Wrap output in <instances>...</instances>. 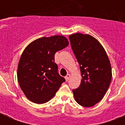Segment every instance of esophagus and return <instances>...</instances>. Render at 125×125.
<instances>
[{"label":"esophagus","mask_w":125,"mask_h":125,"mask_svg":"<svg viewBox=\"0 0 125 125\" xmlns=\"http://www.w3.org/2000/svg\"><path fill=\"white\" fill-rule=\"evenodd\" d=\"M70 77H71L70 74H67V76H65V80H66V81H68L69 79L70 78Z\"/></svg>","instance_id":"esophagus-1"}]
</instances>
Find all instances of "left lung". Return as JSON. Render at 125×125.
<instances>
[{
	"instance_id": "1",
	"label": "left lung",
	"mask_w": 125,
	"mask_h": 125,
	"mask_svg": "<svg viewBox=\"0 0 125 125\" xmlns=\"http://www.w3.org/2000/svg\"><path fill=\"white\" fill-rule=\"evenodd\" d=\"M69 38L82 78L79 87L73 90L74 99L82 106H93L109 88L112 76L110 62L102 45L93 36L76 33Z\"/></svg>"
}]
</instances>
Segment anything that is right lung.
Here are the masks:
<instances>
[{"label": "right lung", "mask_w": 125, "mask_h": 125, "mask_svg": "<svg viewBox=\"0 0 125 125\" xmlns=\"http://www.w3.org/2000/svg\"><path fill=\"white\" fill-rule=\"evenodd\" d=\"M68 45L65 36L58 35L38 38L24 50L19 62L17 80L22 92L32 103L49 101L65 82L58 72L54 54Z\"/></svg>", "instance_id": "1"}]
</instances>
